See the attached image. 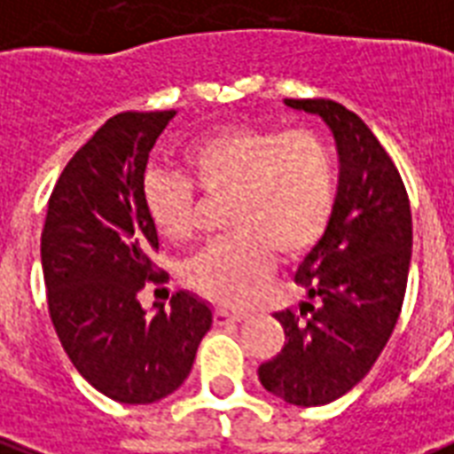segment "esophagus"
I'll use <instances>...</instances> for the list:
<instances>
[{
    "label": "esophagus",
    "mask_w": 454,
    "mask_h": 454,
    "mask_svg": "<svg viewBox=\"0 0 454 454\" xmlns=\"http://www.w3.org/2000/svg\"><path fill=\"white\" fill-rule=\"evenodd\" d=\"M246 315L244 312H231L227 308H217L215 310V322L217 325H227V322H241Z\"/></svg>",
    "instance_id": "obj_1"
}]
</instances>
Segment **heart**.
<instances>
[{
    "label": "heart",
    "instance_id": "b5f03b06",
    "mask_svg": "<svg viewBox=\"0 0 454 454\" xmlns=\"http://www.w3.org/2000/svg\"><path fill=\"white\" fill-rule=\"evenodd\" d=\"M182 160L203 194L230 196L227 227L234 234L206 246L187 265L189 284L217 303H246L272 265V251L294 258L329 227L336 165L310 129L224 128L189 144ZM144 206L160 237L187 241L194 234L199 199L187 177L149 170Z\"/></svg>",
    "mask_w": 454,
    "mask_h": 454
}]
</instances>
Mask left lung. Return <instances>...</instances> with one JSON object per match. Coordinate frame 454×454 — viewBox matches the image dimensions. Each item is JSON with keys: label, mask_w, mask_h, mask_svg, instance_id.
Instances as JSON below:
<instances>
[{"label": "left lung", "mask_w": 454, "mask_h": 454, "mask_svg": "<svg viewBox=\"0 0 454 454\" xmlns=\"http://www.w3.org/2000/svg\"><path fill=\"white\" fill-rule=\"evenodd\" d=\"M319 115L339 151V192L325 237L298 265L308 301L275 312L284 348L258 367L260 384L289 405L346 395L391 339L412 258V213L391 156L364 122L332 99H284Z\"/></svg>", "instance_id": "obj_1"}]
</instances>
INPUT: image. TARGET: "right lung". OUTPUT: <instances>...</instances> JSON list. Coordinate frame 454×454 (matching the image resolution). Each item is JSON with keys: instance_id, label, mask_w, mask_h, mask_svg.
Instances as JSON below:
<instances>
[{"instance_id": "obj_1", "label": "right lung", "mask_w": 454, "mask_h": 454, "mask_svg": "<svg viewBox=\"0 0 454 454\" xmlns=\"http://www.w3.org/2000/svg\"><path fill=\"white\" fill-rule=\"evenodd\" d=\"M175 111L114 115L70 158L49 199L42 272L49 315L75 370L125 405L170 395L192 372L213 310L179 291L170 308L139 303L158 230L144 206V172Z\"/></svg>"}]
</instances>
